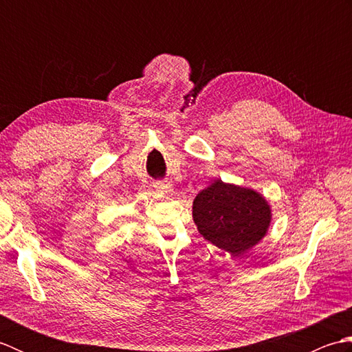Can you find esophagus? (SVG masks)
<instances>
[{"label": "esophagus", "instance_id": "esophagus-1", "mask_svg": "<svg viewBox=\"0 0 352 352\" xmlns=\"http://www.w3.org/2000/svg\"><path fill=\"white\" fill-rule=\"evenodd\" d=\"M154 189L157 192H163V193H169L172 190L169 183H154Z\"/></svg>", "mask_w": 352, "mask_h": 352}]
</instances>
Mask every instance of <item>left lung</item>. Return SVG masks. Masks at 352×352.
Segmentation results:
<instances>
[{
    "mask_svg": "<svg viewBox=\"0 0 352 352\" xmlns=\"http://www.w3.org/2000/svg\"><path fill=\"white\" fill-rule=\"evenodd\" d=\"M192 216L206 241L241 256L266 236L272 210L257 190L214 180L193 199Z\"/></svg>",
    "mask_w": 352,
    "mask_h": 352,
    "instance_id": "left-lung-1",
    "label": "left lung"
}]
</instances>
